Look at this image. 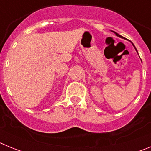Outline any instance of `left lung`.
<instances>
[{
  "instance_id": "1",
  "label": "left lung",
  "mask_w": 151,
  "mask_h": 151,
  "mask_svg": "<svg viewBox=\"0 0 151 151\" xmlns=\"http://www.w3.org/2000/svg\"><path fill=\"white\" fill-rule=\"evenodd\" d=\"M113 32L115 33V34H116V35H117V36H118V37H119V38H122V36H121V35H119V34H118V33H116V32ZM132 45H133V44H132ZM133 46H134V45H133ZM134 48H135V47H134ZM135 50H136V51L138 52V50H137V49H136V48H135Z\"/></svg>"
}]
</instances>
